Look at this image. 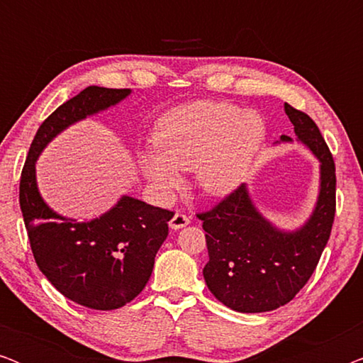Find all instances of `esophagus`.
Returning <instances> with one entry per match:
<instances>
[{
  "label": "esophagus",
  "mask_w": 363,
  "mask_h": 363,
  "mask_svg": "<svg viewBox=\"0 0 363 363\" xmlns=\"http://www.w3.org/2000/svg\"><path fill=\"white\" fill-rule=\"evenodd\" d=\"M186 225H190V218H188L186 215H183V213H175L170 220L172 230H180V228H185Z\"/></svg>",
  "instance_id": "34e87169"
}]
</instances>
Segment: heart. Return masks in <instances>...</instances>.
<instances>
[{
  "label": "heart",
  "mask_w": 363,
  "mask_h": 363,
  "mask_svg": "<svg viewBox=\"0 0 363 363\" xmlns=\"http://www.w3.org/2000/svg\"><path fill=\"white\" fill-rule=\"evenodd\" d=\"M264 135L259 113L241 112L228 102H191L158 118L152 137L155 152H142L138 158L158 191L178 185V170L195 168L200 190L223 196L245 180Z\"/></svg>",
  "instance_id": "heart-1"
}]
</instances>
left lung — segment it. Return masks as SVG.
I'll return each instance as SVG.
<instances>
[{
	"instance_id": "8db88e82",
	"label": "left lung",
	"mask_w": 363,
	"mask_h": 363,
	"mask_svg": "<svg viewBox=\"0 0 363 363\" xmlns=\"http://www.w3.org/2000/svg\"><path fill=\"white\" fill-rule=\"evenodd\" d=\"M299 140L320 162V190L304 226L281 231L252 205L245 185L210 211L198 213L206 231L208 289L233 311L267 312L294 299L329 241L335 216V163L319 127L307 113L284 104ZM282 142L292 138L281 135Z\"/></svg>"
}]
</instances>
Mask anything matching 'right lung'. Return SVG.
Here are the masks:
<instances>
[{
    "instance_id": "obj_1",
    "label": "right lung",
    "mask_w": 363,
    "mask_h": 363,
    "mask_svg": "<svg viewBox=\"0 0 363 363\" xmlns=\"http://www.w3.org/2000/svg\"><path fill=\"white\" fill-rule=\"evenodd\" d=\"M130 89L89 86L59 106L38 128L19 182V206L36 264L64 297L96 311H112L140 294L173 211L122 196L96 220L79 223L54 213L39 195L36 160L57 133L116 106Z\"/></svg>"
}]
</instances>
